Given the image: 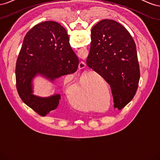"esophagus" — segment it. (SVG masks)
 <instances>
[{
	"label": "esophagus",
	"mask_w": 160,
	"mask_h": 160,
	"mask_svg": "<svg viewBox=\"0 0 160 160\" xmlns=\"http://www.w3.org/2000/svg\"><path fill=\"white\" fill-rule=\"evenodd\" d=\"M86 67V64L83 61H81L79 64V69H83Z\"/></svg>",
	"instance_id": "34e87169"
}]
</instances>
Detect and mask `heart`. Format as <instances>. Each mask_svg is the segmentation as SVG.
<instances>
[{
    "mask_svg": "<svg viewBox=\"0 0 160 160\" xmlns=\"http://www.w3.org/2000/svg\"><path fill=\"white\" fill-rule=\"evenodd\" d=\"M65 93H66V94H67V95L69 97L71 96V90H69L68 88H65ZM78 91H79V93H81L82 95H83V87L82 86H79V89H78ZM72 103H73V102H72ZM72 104H75V103H72ZM76 105V107H77V108H81L82 109H86L87 108H88V105H82L81 106H78L77 105Z\"/></svg>",
    "mask_w": 160,
    "mask_h": 160,
    "instance_id": "obj_1",
    "label": "heart"
}]
</instances>
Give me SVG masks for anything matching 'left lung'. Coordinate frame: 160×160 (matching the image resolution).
I'll use <instances>...</instances> for the list:
<instances>
[{
	"label": "left lung",
	"instance_id": "1",
	"mask_svg": "<svg viewBox=\"0 0 160 160\" xmlns=\"http://www.w3.org/2000/svg\"><path fill=\"white\" fill-rule=\"evenodd\" d=\"M91 38L87 65L109 83L114 108L122 109L133 98L140 77L134 40L123 25L109 19L96 24Z\"/></svg>",
	"mask_w": 160,
	"mask_h": 160
}]
</instances>
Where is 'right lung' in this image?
I'll return each instance as SVG.
<instances>
[{"label": "right lung", "mask_w": 160, "mask_h": 160, "mask_svg": "<svg viewBox=\"0 0 160 160\" xmlns=\"http://www.w3.org/2000/svg\"><path fill=\"white\" fill-rule=\"evenodd\" d=\"M79 59L71 49L65 28L55 21L37 24L24 38L16 64V85L22 101L45 117L59 104L60 94L47 98L33 94L32 81L40 75L51 82L75 72Z\"/></svg>", "instance_id": "right-lung-1"}]
</instances>
